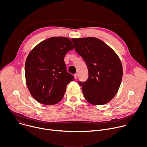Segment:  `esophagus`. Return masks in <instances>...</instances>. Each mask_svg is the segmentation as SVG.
<instances>
[{"label": "esophagus", "instance_id": "34e87169", "mask_svg": "<svg viewBox=\"0 0 147 147\" xmlns=\"http://www.w3.org/2000/svg\"><path fill=\"white\" fill-rule=\"evenodd\" d=\"M74 78H75L76 80H77V79L78 78V74L77 73H76V74H75L74 75Z\"/></svg>", "mask_w": 147, "mask_h": 147}]
</instances>
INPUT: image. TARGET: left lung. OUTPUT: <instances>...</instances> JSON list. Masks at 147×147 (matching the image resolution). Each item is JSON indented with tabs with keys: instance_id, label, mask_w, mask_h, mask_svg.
<instances>
[{
	"instance_id": "obj_1",
	"label": "left lung",
	"mask_w": 147,
	"mask_h": 147,
	"mask_svg": "<svg viewBox=\"0 0 147 147\" xmlns=\"http://www.w3.org/2000/svg\"><path fill=\"white\" fill-rule=\"evenodd\" d=\"M75 50L85 61L88 78L79 82L85 99L94 105H102L116 95L121 84L123 67L116 52L95 37L71 39Z\"/></svg>"
}]
</instances>
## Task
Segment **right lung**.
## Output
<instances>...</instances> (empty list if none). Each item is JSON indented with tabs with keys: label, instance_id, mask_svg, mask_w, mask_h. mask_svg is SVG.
Segmentation results:
<instances>
[{
	"label": "right lung",
	"instance_id": "right-lung-1",
	"mask_svg": "<svg viewBox=\"0 0 147 147\" xmlns=\"http://www.w3.org/2000/svg\"><path fill=\"white\" fill-rule=\"evenodd\" d=\"M73 49L69 38L55 36L40 42L29 53L25 63L26 82L39 103L55 105L63 98L67 85L74 79L66 70L64 58Z\"/></svg>",
	"mask_w": 147,
	"mask_h": 147
}]
</instances>
